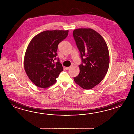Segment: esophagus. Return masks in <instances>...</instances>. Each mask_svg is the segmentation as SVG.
<instances>
[{"label": "esophagus", "instance_id": "esophagus-1", "mask_svg": "<svg viewBox=\"0 0 134 134\" xmlns=\"http://www.w3.org/2000/svg\"><path fill=\"white\" fill-rule=\"evenodd\" d=\"M71 67H72V66H69V67H66V68H65V69H66V70H68V69H70Z\"/></svg>", "mask_w": 134, "mask_h": 134}]
</instances>
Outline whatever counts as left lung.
<instances>
[{
    "label": "left lung",
    "instance_id": "obj_1",
    "mask_svg": "<svg viewBox=\"0 0 134 134\" xmlns=\"http://www.w3.org/2000/svg\"><path fill=\"white\" fill-rule=\"evenodd\" d=\"M73 35L82 61L80 73L74 80L82 88L91 89L103 80L108 71L110 61L107 45L91 29H76Z\"/></svg>",
    "mask_w": 134,
    "mask_h": 134
}]
</instances>
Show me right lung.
<instances>
[{"instance_id":"add662e5","label":"right lung","mask_w":134,"mask_h":134,"mask_svg":"<svg viewBox=\"0 0 134 134\" xmlns=\"http://www.w3.org/2000/svg\"><path fill=\"white\" fill-rule=\"evenodd\" d=\"M69 31H46L32 39L24 57V69L35 86L47 88L56 82L63 70L57 55L58 44L66 38ZM57 59L58 62L54 61Z\"/></svg>"}]
</instances>
